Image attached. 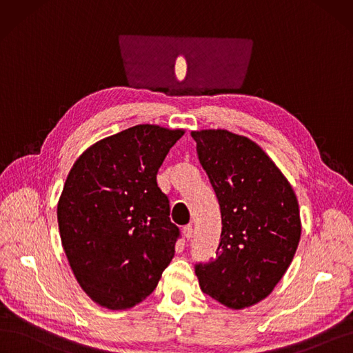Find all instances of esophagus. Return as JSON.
Wrapping results in <instances>:
<instances>
[{
  "label": "esophagus",
  "instance_id": "1",
  "mask_svg": "<svg viewBox=\"0 0 353 353\" xmlns=\"http://www.w3.org/2000/svg\"><path fill=\"white\" fill-rule=\"evenodd\" d=\"M183 234H185L186 240L189 241V240L193 237V227H192V225H186V227L183 228Z\"/></svg>",
  "mask_w": 353,
  "mask_h": 353
}]
</instances>
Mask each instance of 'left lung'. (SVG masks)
Masks as SVG:
<instances>
[{
  "mask_svg": "<svg viewBox=\"0 0 353 353\" xmlns=\"http://www.w3.org/2000/svg\"><path fill=\"white\" fill-rule=\"evenodd\" d=\"M216 193L223 232L211 263L198 265L201 290L243 310L265 299L288 270L301 237L296 194L278 165L247 137L192 130Z\"/></svg>",
  "mask_w": 353,
  "mask_h": 353,
  "instance_id": "1",
  "label": "left lung"
}]
</instances>
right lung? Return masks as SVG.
<instances>
[{
  "instance_id": "obj_1",
  "label": "right lung",
  "mask_w": 353,
  "mask_h": 353,
  "mask_svg": "<svg viewBox=\"0 0 353 353\" xmlns=\"http://www.w3.org/2000/svg\"><path fill=\"white\" fill-rule=\"evenodd\" d=\"M185 129L142 123L103 138L78 157L58 201L63 252L96 304L142 303L174 257L179 228L157 172Z\"/></svg>"
}]
</instances>
